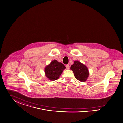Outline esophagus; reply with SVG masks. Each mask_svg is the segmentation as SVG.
I'll list each match as a JSON object with an SVG mask.
<instances>
[{"mask_svg":"<svg viewBox=\"0 0 123 123\" xmlns=\"http://www.w3.org/2000/svg\"><path fill=\"white\" fill-rule=\"evenodd\" d=\"M66 69H67V70L69 69V65L68 64H67V65H66Z\"/></svg>","mask_w":123,"mask_h":123,"instance_id":"esophagus-1","label":"esophagus"}]
</instances>
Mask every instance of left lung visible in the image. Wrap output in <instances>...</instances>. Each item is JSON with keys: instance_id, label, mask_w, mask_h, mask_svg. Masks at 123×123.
<instances>
[{"instance_id": "1", "label": "left lung", "mask_w": 123, "mask_h": 123, "mask_svg": "<svg viewBox=\"0 0 123 123\" xmlns=\"http://www.w3.org/2000/svg\"><path fill=\"white\" fill-rule=\"evenodd\" d=\"M70 69L74 75L75 77L78 80L81 82L86 81L89 73L87 67L78 60L74 61Z\"/></svg>"}]
</instances>
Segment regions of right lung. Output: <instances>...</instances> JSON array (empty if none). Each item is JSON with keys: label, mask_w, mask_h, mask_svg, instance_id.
Returning <instances> with one entry per match:
<instances>
[{"label": "right lung", "mask_w": 123, "mask_h": 123, "mask_svg": "<svg viewBox=\"0 0 123 123\" xmlns=\"http://www.w3.org/2000/svg\"><path fill=\"white\" fill-rule=\"evenodd\" d=\"M65 68L63 63L59 62L56 60H54L45 68V74L49 80L55 81L60 78Z\"/></svg>", "instance_id": "1"}]
</instances>
